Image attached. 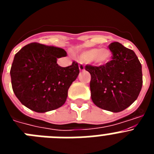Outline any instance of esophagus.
<instances>
[{
  "instance_id": "1",
  "label": "esophagus",
  "mask_w": 154,
  "mask_h": 154,
  "mask_svg": "<svg viewBox=\"0 0 154 154\" xmlns=\"http://www.w3.org/2000/svg\"><path fill=\"white\" fill-rule=\"evenodd\" d=\"M79 68L80 71H84L85 70V66L82 63H80L79 65Z\"/></svg>"
}]
</instances>
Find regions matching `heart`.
<instances>
[{
  "label": "heart",
  "instance_id": "obj_1",
  "mask_svg": "<svg viewBox=\"0 0 154 154\" xmlns=\"http://www.w3.org/2000/svg\"><path fill=\"white\" fill-rule=\"evenodd\" d=\"M81 58L86 62L101 65L107 63L111 58V53L106 48H91L81 53Z\"/></svg>",
  "mask_w": 154,
  "mask_h": 154
}]
</instances>
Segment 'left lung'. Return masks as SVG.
<instances>
[{"label":"left lung","instance_id":"1","mask_svg":"<svg viewBox=\"0 0 154 154\" xmlns=\"http://www.w3.org/2000/svg\"><path fill=\"white\" fill-rule=\"evenodd\" d=\"M112 60L100 66L85 65L91 75L92 100L96 106L119 112L134 103L143 85L142 66L131 49L119 42L109 45Z\"/></svg>","mask_w":154,"mask_h":154}]
</instances>
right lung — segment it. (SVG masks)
Masks as SVG:
<instances>
[{
  "label": "right lung",
  "instance_id": "obj_1",
  "mask_svg": "<svg viewBox=\"0 0 154 154\" xmlns=\"http://www.w3.org/2000/svg\"><path fill=\"white\" fill-rule=\"evenodd\" d=\"M67 55L61 48L31 43L14 55L11 68L14 92L19 101L37 112L59 108L79 73L78 63L61 67L57 58Z\"/></svg>",
  "mask_w": 154,
  "mask_h": 154
}]
</instances>
